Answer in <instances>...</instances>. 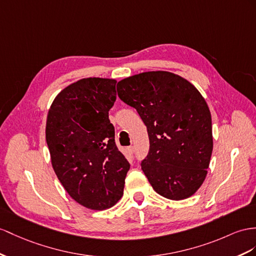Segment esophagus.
<instances>
[{
  "mask_svg": "<svg viewBox=\"0 0 256 256\" xmlns=\"http://www.w3.org/2000/svg\"><path fill=\"white\" fill-rule=\"evenodd\" d=\"M126 150H128V152L130 154H134V147H133V146L128 147Z\"/></svg>",
  "mask_w": 256,
  "mask_h": 256,
  "instance_id": "esophagus-1",
  "label": "esophagus"
}]
</instances>
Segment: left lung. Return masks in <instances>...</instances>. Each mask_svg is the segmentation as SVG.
<instances>
[{
    "instance_id": "8db88e82",
    "label": "left lung",
    "mask_w": 256,
    "mask_h": 256,
    "mask_svg": "<svg viewBox=\"0 0 256 256\" xmlns=\"http://www.w3.org/2000/svg\"><path fill=\"white\" fill-rule=\"evenodd\" d=\"M116 90L147 126L150 148L142 170L154 192L171 200L192 196L206 178L213 152L211 112L200 92L168 71L126 78Z\"/></svg>"
}]
</instances>
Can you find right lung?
<instances>
[{"instance_id":"add662e5","label":"right lung","mask_w":256,"mask_h":256,"mask_svg":"<svg viewBox=\"0 0 256 256\" xmlns=\"http://www.w3.org/2000/svg\"><path fill=\"white\" fill-rule=\"evenodd\" d=\"M116 84L114 78H85L68 85L52 102L45 128L58 180L72 199L95 211L121 199L130 170L109 121Z\"/></svg>"}]
</instances>
